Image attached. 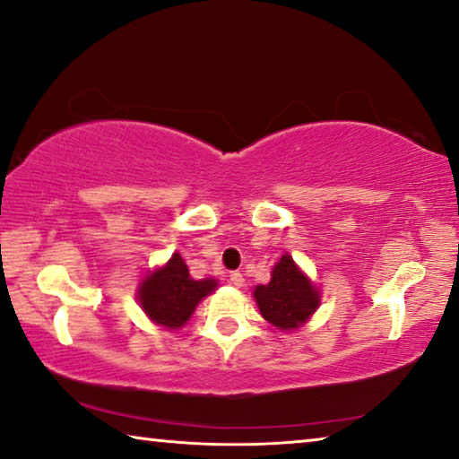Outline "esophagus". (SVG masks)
<instances>
[{
	"label": "esophagus",
	"mask_w": 459,
	"mask_h": 459,
	"mask_svg": "<svg viewBox=\"0 0 459 459\" xmlns=\"http://www.w3.org/2000/svg\"><path fill=\"white\" fill-rule=\"evenodd\" d=\"M230 283L234 287H244V274L238 273V271L230 273Z\"/></svg>",
	"instance_id": "1"
}]
</instances>
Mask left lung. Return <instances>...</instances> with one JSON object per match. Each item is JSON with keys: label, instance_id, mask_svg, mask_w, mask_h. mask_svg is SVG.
I'll list each match as a JSON object with an SVG mask.
<instances>
[{"label": "left lung", "instance_id": "obj_1", "mask_svg": "<svg viewBox=\"0 0 459 459\" xmlns=\"http://www.w3.org/2000/svg\"><path fill=\"white\" fill-rule=\"evenodd\" d=\"M254 299L266 322L279 330H295L312 318L320 306V291L293 258L283 254L273 266L269 283L254 289Z\"/></svg>", "mask_w": 459, "mask_h": 459}]
</instances>
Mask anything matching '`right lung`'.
Instances as JSON below:
<instances>
[{
  "mask_svg": "<svg viewBox=\"0 0 459 459\" xmlns=\"http://www.w3.org/2000/svg\"><path fill=\"white\" fill-rule=\"evenodd\" d=\"M215 287V279L195 281L190 277L188 266L176 252L161 269H156L141 281L137 299L152 322L168 330H178L188 322L199 301L207 298Z\"/></svg>",
  "mask_w": 459,
  "mask_h": 459,
  "instance_id": "obj_1",
  "label": "right lung"
}]
</instances>
